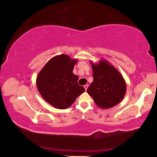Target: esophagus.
I'll use <instances>...</instances> for the list:
<instances>
[{
    "label": "esophagus",
    "instance_id": "1",
    "mask_svg": "<svg viewBox=\"0 0 157 157\" xmlns=\"http://www.w3.org/2000/svg\"><path fill=\"white\" fill-rule=\"evenodd\" d=\"M84 89H85V91H86V90H87V89H88V85H87V84H86V85H84Z\"/></svg>",
    "mask_w": 157,
    "mask_h": 157
}]
</instances>
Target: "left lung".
Returning a JSON list of instances; mask_svg holds the SVG:
<instances>
[{
  "label": "left lung",
  "instance_id": "8db88e82",
  "mask_svg": "<svg viewBox=\"0 0 157 157\" xmlns=\"http://www.w3.org/2000/svg\"><path fill=\"white\" fill-rule=\"evenodd\" d=\"M94 81L87 89L98 107L109 109L123 99L127 86L123 75L106 59L95 63L91 62Z\"/></svg>",
  "mask_w": 157,
  "mask_h": 157
}]
</instances>
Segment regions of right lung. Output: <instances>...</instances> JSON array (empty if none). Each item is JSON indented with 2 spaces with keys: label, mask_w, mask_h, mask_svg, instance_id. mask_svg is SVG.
I'll use <instances>...</instances> for the list:
<instances>
[{
  "label": "right lung",
  "mask_w": 157,
  "mask_h": 157,
  "mask_svg": "<svg viewBox=\"0 0 157 157\" xmlns=\"http://www.w3.org/2000/svg\"><path fill=\"white\" fill-rule=\"evenodd\" d=\"M77 59L59 55L50 59L36 77V86L42 98L53 107L65 109L73 104L85 89L73 73Z\"/></svg>",
  "instance_id": "add662e5"
}]
</instances>
